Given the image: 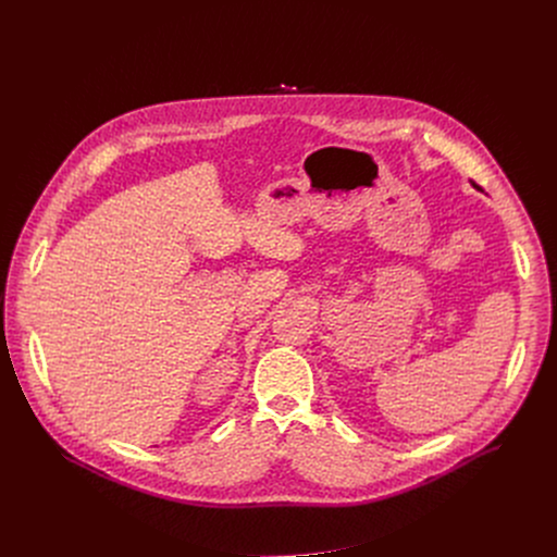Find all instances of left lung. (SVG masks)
Returning <instances> with one entry per match:
<instances>
[{
  "mask_svg": "<svg viewBox=\"0 0 557 557\" xmlns=\"http://www.w3.org/2000/svg\"><path fill=\"white\" fill-rule=\"evenodd\" d=\"M471 185H473V187H475V189H479V185H475V183H471Z\"/></svg>",
  "mask_w": 557,
  "mask_h": 557,
  "instance_id": "left-lung-1",
  "label": "left lung"
}]
</instances>
